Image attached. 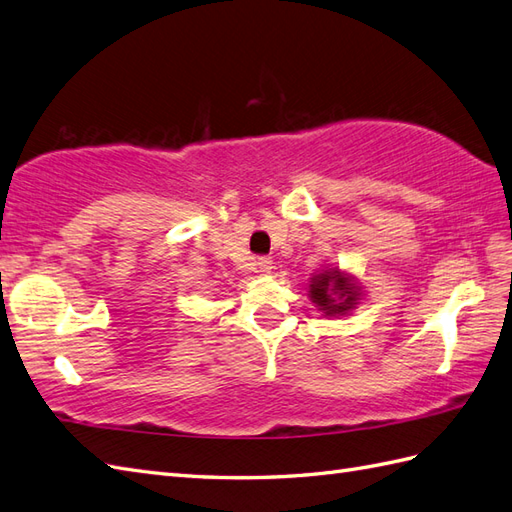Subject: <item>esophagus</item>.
Returning <instances> with one entry per match:
<instances>
[{"mask_svg":"<svg viewBox=\"0 0 512 512\" xmlns=\"http://www.w3.org/2000/svg\"><path fill=\"white\" fill-rule=\"evenodd\" d=\"M257 270L261 272V275H268V272L272 270V259L270 257H259L257 259Z\"/></svg>","mask_w":512,"mask_h":512,"instance_id":"esophagus-1","label":"esophagus"}]
</instances>
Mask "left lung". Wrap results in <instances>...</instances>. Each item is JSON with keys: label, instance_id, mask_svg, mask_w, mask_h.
I'll return each mask as SVG.
<instances>
[{"label": "left lung", "instance_id": "left-lung-1", "mask_svg": "<svg viewBox=\"0 0 512 512\" xmlns=\"http://www.w3.org/2000/svg\"><path fill=\"white\" fill-rule=\"evenodd\" d=\"M312 303L327 316H342L358 305V285L351 277L342 275L338 268L318 272L310 281Z\"/></svg>", "mask_w": 512, "mask_h": 512}]
</instances>
